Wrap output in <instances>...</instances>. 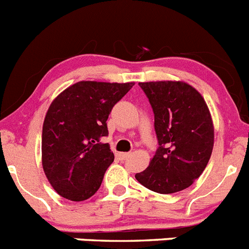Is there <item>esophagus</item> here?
<instances>
[{
	"label": "esophagus",
	"mask_w": 249,
	"mask_h": 249,
	"mask_svg": "<svg viewBox=\"0 0 249 249\" xmlns=\"http://www.w3.org/2000/svg\"><path fill=\"white\" fill-rule=\"evenodd\" d=\"M129 156H131V153H128V152H127V153H120V157L122 158V160H127Z\"/></svg>",
	"instance_id": "1"
}]
</instances>
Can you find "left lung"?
<instances>
[{"label": "left lung", "instance_id": "1", "mask_svg": "<svg viewBox=\"0 0 249 249\" xmlns=\"http://www.w3.org/2000/svg\"><path fill=\"white\" fill-rule=\"evenodd\" d=\"M138 85L155 113L158 148L136 179L162 195L186 190L202 175L212 155L214 128L206 101L181 81Z\"/></svg>", "mask_w": 249, "mask_h": 249}]
</instances>
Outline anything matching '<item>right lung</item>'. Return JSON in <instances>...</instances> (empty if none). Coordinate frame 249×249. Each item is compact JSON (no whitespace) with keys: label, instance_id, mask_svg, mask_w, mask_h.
Returning a JSON list of instances; mask_svg holds the SVG:
<instances>
[{"label":"right lung","instance_id":"1","mask_svg":"<svg viewBox=\"0 0 249 249\" xmlns=\"http://www.w3.org/2000/svg\"><path fill=\"white\" fill-rule=\"evenodd\" d=\"M135 83L81 81L51 103L42 128V166L53 190L70 201H85L97 192L114 155L107 118Z\"/></svg>","mask_w":249,"mask_h":249}]
</instances>
